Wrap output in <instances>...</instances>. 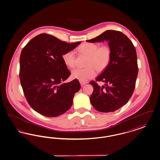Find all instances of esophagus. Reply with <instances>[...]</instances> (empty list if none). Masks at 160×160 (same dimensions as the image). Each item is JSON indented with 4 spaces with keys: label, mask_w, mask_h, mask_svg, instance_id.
<instances>
[{
    "label": "esophagus",
    "mask_w": 160,
    "mask_h": 160,
    "mask_svg": "<svg viewBox=\"0 0 160 160\" xmlns=\"http://www.w3.org/2000/svg\"><path fill=\"white\" fill-rule=\"evenodd\" d=\"M80 85L82 86H83V85H84L86 83H85V82H80Z\"/></svg>",
    "instance_id": "34e87169"
}]
</instances>
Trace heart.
Wrapping results in <instances>:
<instances>
[{"label": "heart", "mask_w": 160, "mask_h": 160, "mask_svg": "<svg viewBox=\"0 0 160 160\" xmlns=\"http://www.w3.org/2000/svg\"><path fill=\"white\" fill-rule=\"evenodd\" d=\"M78 51L88 57L85 68H77L72 71V77L80 82H86L95 77L98 72L105 70L111 61L112 51L108 45H99L93 43H83L78 48ZM66 66L74 68L76 66V55L73 51L65 52L62 56Z\"/></svg>", "instance_id": "obj_1"}]
</instances>
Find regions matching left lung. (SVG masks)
<instances>
[{
	"label": "left lung",
	"instance_id": "obj_1",
	"mask_svg": "<svg viewBox=\"0 0 160 160\" xmlns=\"http://www.w3.org/2000/svg\"><path fill=\"white\" fill-rule=\"evenodd\" d=\"M108 41L112 51L111 61L107 68L96 82L90 83L93 92L90 101L97 111L113 112L128 102L134 92L138 74L137 55L134 45L127 36L119 31L107 30L88 42ZM97 81H103L105 86L99 87Z\"/></svg>",
	"mask_w": 160,
	"mask_h": 160
}]
</instances>
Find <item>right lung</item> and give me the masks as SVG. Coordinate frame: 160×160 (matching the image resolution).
Instances as JSON below:
<instances>
[{
    "label": "right lung",
    "mask_w": 160,
    "mask_h": 160,
    "mask_svg": "<svg viewBox=\"0 0 160 160\" xmlns=\"http://www.w3.org/2000/svg\"><path fill=\"white\" fill-rule=\"evenodd\" d=\"M80 43H68L42 33L23 48L19 58L20 82L28 104L40 114L57 117L70 108L81 86L77 79L62 83L71 72L62 56Z\"/></svg>",
    "instance_id": "obj_1"
}]
</instances>
